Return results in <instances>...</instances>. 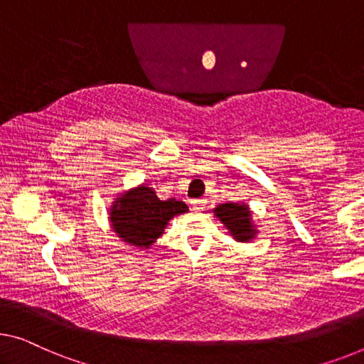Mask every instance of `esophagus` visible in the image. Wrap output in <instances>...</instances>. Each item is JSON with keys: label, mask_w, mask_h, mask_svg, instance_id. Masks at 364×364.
<instances>
[{"label": "esophagus", "mask_w": 364, "mask_h": 364, "mask_svg": "<svg viewBox=\"0 0 364 364\" xmlns=\"http://www.w3.org/2000/svg\"><path fill=\"white\" fill-rule=\"evenodd\" d=\"M205 204H208V200H205V199H193L191 200V208L194 210H204Z\"/></svg>", "instance_id": "34e87169"}]
</instances>
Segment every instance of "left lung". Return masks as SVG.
Returning a JSON list of instances; mask_svg holds the SVG:
<instances>
[{"mask_svg":"<svg viewBox=\"0 0 364 364\" xmlns=\"http://www.w3.org/2000/svg\"><path fill=\"white\" fill-rule=\"evenodd\" d=\"M215 215L219 217L222 224L230 230V234L238 242L250 240L257 234L255 229H252V214L245 204H222L219 208H215Z\"/></svg>","mask_w":364,"mask_h":364,"instance_id":"8db88e82","label":"left lung"}]
</instances>
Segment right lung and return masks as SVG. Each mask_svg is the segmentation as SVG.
<instances>
[{
  "mask_svg": "<svg viewBox=\"0 0 364 364\" xmlns=\"http://www.w3.org/2000/svg\"><path fill=\"white\" fill-rule=\"evenodd\" d=\"M188 205L175 198L161 200L154 189L140 186L119 198L111 208L112 229L130 245L149 248L164 234L173 215L186 213Z\"/></svg>",
  "mask_w": 364,
  "mask_h": 364,
  "instance_id": "1",
  "label": "right lung"
}]
</instances>
